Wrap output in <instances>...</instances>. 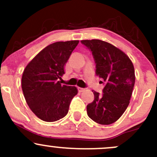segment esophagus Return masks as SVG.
<instances>
[{"instance_id":"34e87169","label":"esophagus","mask_w":157,"mask_h":157,"mask_svg":"<svg viewBox=\"0 0 157 157\" xmlns=\"http://www.w3.org/2000/svg\"><path fill=\"white\" fill-rule=\"evenodd\" d=\"M85 90L84 88H81V87H78V91L80 92V93H82V92H83Z\"/></svg>"}]
</instances>
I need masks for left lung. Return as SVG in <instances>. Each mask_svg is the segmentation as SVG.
<instances>
[{
  "label": "left lung",
  "mask_w": 157,
  "mask_h": 157,
  "mask_svg": "<svg viewBox=\"0 0 157 157\" xmlns=\"http://www.w3.org/2000/svg\"><path fill=\"white\" fill-rule=\"evenodd\" d=\"M92 52L96 74L102 81V93L94 91V100L86 106L88 116L100 124L115 122L129 105L135 83L134 68L127 55L112 44L99 39L82 40Z\"/></svg>",
  "instance_id": "1"
}]
</instances>
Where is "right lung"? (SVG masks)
Segmentation results:
<instances>
[{
    "label": "right lung",
    "instance_id": "add662e5",
    "mask_svg": "<svg viewBox=\"0 0 157 157\" xmlns=\"http://www.w3.org/2000/svg\"><path fill=\"white\" fill-rule=\"evenodd\" d=\"M78 40L57 42L42 49L27 64L22 77V90L28 105L42 121L64 118L77 94L75 86L61 84L64 64Z\"/></svg>",
    "mask_w": 157,
    "mask_h": 157
}]
</instances>
